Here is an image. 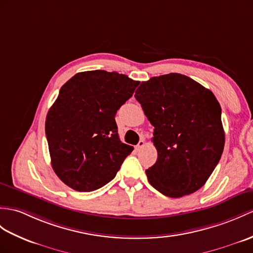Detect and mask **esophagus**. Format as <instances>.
I'll return each mask as SVG.
<instances>
[{
  "instance_id": "esophagus-1",
  "label": "esophagus",
  "mask_w": 253,
  "mask_h": 253,
  "mask_svg": "<svg viewBox=\"0 0 253 253\" xmlns=\"http://www.w3.org/2000/svg\"><path fill=\"white\" fill-rule=\"evenodd\" d=\"M145 145V142H144V139H141L140 141H139V143L136 145V150H140V149H142L143 146Z\"/></svg>"
}]
</instances>
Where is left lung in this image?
Listing matches in <instances>:
<instances>
[{
	"label": "left lung",
	"instance_id": "1",
	"mask_svg": "<svg viewBox=\"0 0 253 253\" xmlns=\"http://www.w3.org/2000/svg\"><path fill=\"white\" fill-rule=\"evenodd\" d=\"M134 97L154 126L157 161L145 170L150 184L172 198L201 189L225 142L221 107L212 91L189 76L170 73L142 82Z\"/></svg>",
	"mask_w": 253,
	"mask_h": 253
}]
</instances>
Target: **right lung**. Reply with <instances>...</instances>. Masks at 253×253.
<instances>
[{
	"mask_svg": "<svg viewBox=\"0 0 253 253\" xmlns=\"http://www.w3.org/2000/svg\"><path fill=\"white\" fill-rule=\"evenodd\" d=\"M140 82L95 70L64 84L45 122L55 173L79 192L100 189L115 178L133 148L119 137L115 114Z\"/></svg>",
	"mask_w": 253,
	"mask_h": 253,
	"instance_id": "obj_1",
	"label": "right lung"
}]
</instances>
